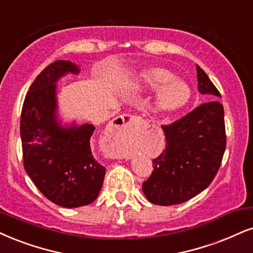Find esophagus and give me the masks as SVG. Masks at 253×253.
I'll list each match as a JSON object with an SVG mask.
<instances>
[{
	"instance_id": "1",
	"label": "esophagus",
	"mask_w": 253,
	"mask_h": 253,
	"mask_svg": "<svg viewBox=\"0 0 253 253\" xmlns=\"http://www.w3.org/2000/svg\"><path fill=\"white\" fill-rule=\"evenodd\" d=\"M143 120L139 116H132V115H122V116L117 117L116 121L114 122L115 130L118 131H127V130H137L142 126Z\"/></svg>"
}]
</instances>
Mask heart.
<instances>
[{"instance_id":"1","label":"heart","mask_w":253,"mask_h":253,"mask_svg":"<svg viewBox=\"0 0 253 253\" xmlns=\"http://www.w3.org/2000/svg\"><path fill=\"white\" fill-rule=\"evenodd\" d=\"M142 86L149 90H160L157 107L167 112L177 111L188 104L191 97V89L182 81H173V74L162 68H152L142 74Z\"/></svg>"}]
</instances>
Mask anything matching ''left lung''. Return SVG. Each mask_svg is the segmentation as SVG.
<instances>
[{
	"label": "left lung",
	"instance_id": "left-lung-1",
	"mask_svg": "<svg viewBox=\"0 0 253 253\" xmlns=\"http://www.w3.org/2000/svg\"><path fill=\"white\" fill-rule=\"evenodd\" d=\"M196 69L199 92L220 97L205 71ZM162 129L165 150L152 160L154 171L142 189L149 202L167 207L195 197L217 174L226 146L224 108L216 99L203 103Z\"/></svg>",
	"mask_w": 253,
	"mask_h": 253
}]
</instances>
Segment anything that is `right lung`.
<instances>
[{
	"mask_svg": "<svg viewBox=\"0 0 253 253\" xmlns=\"http://www.w3.org/2000/svg\"><path fill=\"white\" fill-rule=\"evenodd\" d=\"M79 71L70 61L49 64L30 85L21 114L24 169L44 197L63 208L92 203L105 174L90 148L95 126L63 127L56 116V82L65 74Z\"/></svg>",
	"mask_w": 253,
	"mask_h": 253,
	"instance_id": "add662e5",
	"label": "right lung"
}]
</instances>
